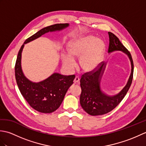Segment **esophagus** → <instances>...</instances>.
Masks as SVG:
<instances>
[{
	"label": "esophagus",
	"mask_w": 146,
	"mask_h": 146,
	"mask_svg": "<svg viewBox=\"0 0 146 146\" xmlns=\"http://www.w3.org/2000/svg\"><path fill=\"white\" fill-rule=\"evenodd\" d=\"M80 82V78L78 76H76L74 79V83H78Z\"/></svg>",
	"instance_id": "esophagus-1"
}]
</instances>
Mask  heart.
<instances>
[{
	"instance_id": "b5f03b06",
	"label": "heart",
	"mask_w": 146,
	"mask_h": 146,
	"mask_svg": "<svg viewBox=\"0 0 146 146\" xmlns=\"http://www.w3.org/2000/svg\"><path fill=\"white\" fill-rule=\"evenodd\" d=\"M105 46L103 40L86 36L75 38L68 42L66 46L68 54H62V64L68 71L75 68L73 60L78 59V66L83 72L94 71L100 63Z\"/></svg>"
}]
</instances>
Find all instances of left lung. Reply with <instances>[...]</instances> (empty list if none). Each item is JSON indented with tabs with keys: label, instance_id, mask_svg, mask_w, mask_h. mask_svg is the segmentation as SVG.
<instances>
[{
	"label": "left lung",
	"instance_id": "obj_1",
	"mask_svg": "<svg viewBox=\"0 0 146 146\" xmlns=\"http://www.w3.org/2000/svg\"><path fill=\"white\" fill-rule=\"evenodd\" d=\"M109 47L108 52L120 51L127 56L131 65V73L125 86L122 90L115 95H108L101 88V80L107 66V63L101 64L100 67L92 72L83 75L80 80L82 93L80 102L81 106L86 113L90 115H101L110 112L123 100L131 85L134 63L130 52L113 33L108 32Z\"/></svg>",
	"mask_w": 146,
	"mask_h": 146
}]
</instances>
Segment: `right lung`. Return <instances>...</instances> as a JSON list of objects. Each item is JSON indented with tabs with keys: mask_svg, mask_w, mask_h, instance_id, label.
Returning <instances> with one entry per match:
<instances>
[{
	"mask_svg": "<svg viewBox=\"0 0 146 146\" xmlns=\"http://www.w3.org/2000/svg\"><path fill=\"white\" fill-rule=\"evenodd\" d=\"M69 24H56L46 27L27 39L18 52L15 66V75L19 89L23 97L34 109L41 113H49L56 110L63 102L68 88L73 85L75 75L64 76L52 73L39 82L31 81L24 75L21 66V58L24 45L49 32L61 31Z\"/></svg>",
	"mask_w": 146,
	"mask_h": 146,
	"instance_id": "add662e5",
	"label": "right lung"
}]
</instances>
